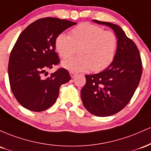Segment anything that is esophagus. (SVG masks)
Returning a JSON list of instances; mask_svg holds the SVG:
<instances>
[{
	"instance_id": "1",
	"label": "esophagus",
	"mask_w": 151,
	"mask_h": 151,
	"mask_svg": "<svg viewBox=\"0 0 151 151\" xmlns=\"http://www.w3.org/2000/svg\"><path fill=\"white\" fill-rule=\"evenodd\" d=\"M70 75L71 76V78H73L76 77V73H74V72H70Z\"/></svg>"
}]
</instances>
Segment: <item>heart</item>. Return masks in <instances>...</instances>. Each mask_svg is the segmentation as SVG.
<instances>
[{
  "instance_id": "b5f03b06",
  "label": "heart",
  "mask_w": 151,
  "mask_h": 151,
  "mask_svg": "<svg viewBox=\"0 0 151 151\" xmlns=\"http://www.w3.org/2000/svg\"><path fill=\"white\" fill-rule=\"evenodd\" d=\"M55 49L62 58H67L78 49L79 56L69 58L61 63L71 72L102 71L112 63L118 48V38L111 31L88 23L78 25L70 35L62 33L55 39Z\"/></svg>"
}]
</instances>
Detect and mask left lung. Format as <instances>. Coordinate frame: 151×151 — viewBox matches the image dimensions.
Wrapping results in <instances>:
<instances>
[{
	"label": "left lung",
	"instance_id": "1",
	"mask_svg": "<svg viewBox=\"0 0 151 151\" xmlns=\"http://www.w3.org/2000/svg\"><path fill=\"white\" fill-rule=\"evenodd\" d=\"M93 22L107 25L114 31L118 48L114 60L107 68L98 73L86 75L81 100L91 114L110 116L121 111L133 97L141 77V59L136 45L121 27L109 22Z\"/></svg>",
	"mask_w": 151,
	"mask_h": 151
}]
</instances>
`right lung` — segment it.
Returning <instances> with one entry per match:
<instances>
[{
    "instance_id": "right-lung-1",
    "label": "right lung",
    "mask_w": 151,
    "mask_h": 151,
    "mask_svg": "<svg viewBox=\"0 0 151 151\" xmlns=\"http://www.w3.org/2000/svg\"><path fill=\"white\" fill-rule=\"evenodd\" d=\"M76 23L43 18L32 23L20 34L10 55L8 77L18 102L35 112L45 111L55 103L60 86L70 80L60 68L44 78L43 73L59 63L55 50L58 35Z\"/></svg>"
}]
</instances>
